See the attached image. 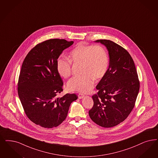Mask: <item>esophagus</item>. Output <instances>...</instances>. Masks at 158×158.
Masks as SVG:
<instances>
[{
	"label": "esophagus",
	"mask_w": 158,
	"mask_h": 158,
	"mask_svg": "<svg viewBox=\"0 0 158 158\" xmlns=\"http://www.w3.org/2000/svg\"><path fill=\"white\" fill-rule=\"evenodd\" d=\"M78 97L79 99H82V98H83L84 97V95L82 94H79L78 95Z\"/></svg>",
	"instance_id": "obj_1"
}]
</instances>
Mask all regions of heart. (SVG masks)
<instances>
[{
    "instance_id": "heart-1",
    "label": "heart",
    "mask_w": 158,
    "mask_h": 158,
    "mask_svg": "<svg viewBox=\"0 0 158 158\" xmlns=\"http://www.w3.org/2000/svg\"><path fill=\"white\" fill-rule=\"evenodd\" d=\"M69 60L59 59L57 70L63 78L71 74V64L80 65L82 75L71 78L67 88L71 91L81 93L89 92L93 87L94 79L97 80L105 76L109 66V57L105 48L99 45L79 44L71 51Z\"/></svg>"
}]
</instances>
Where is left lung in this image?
<instances>
[{
	"label": "left lung",
	"instance_id": "obj_1",
	"mask_svg": "<svg viewBox=\"0 0 158 158\" xmlns=\"http://www.w3.org/2000/svg\"><path fill=\"white\" fill-rule=\"evenodd\" d=\"M106 47L110 57L105 76L93 95L94 105L89 111L92 121L104 128L115 127L128 117L139 91V81L134 62L123 47L109 40H98Z\"/></svg>",
	"mask_w": 158,
	"mask_h": 158
}]
</instances>
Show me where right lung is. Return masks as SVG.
<instances>
[{
	"mask_svg": "<svg viewBox=\"0 0 158 158\" xmlns=\"http://www.w3.org/2000/svg\"><path fill=\"white\" fill-rule=\"evenodd\" d=\"M73 43L50 39L37 44L24 60L18 81L19 97L27 117L41 127L59 126L67 116L71 102L78 98L75 94L56 97L63 90L57 61Z\"/></svg>",
	"mask_w": 158,
	"mask_h": 158,
	"instance_id": "1",
	"label": "right lung"
}]
</instances>
